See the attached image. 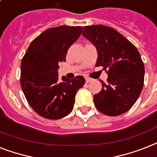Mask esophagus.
Returning a JSON list of instances; mask_svg holds the SVG:
<instances>
[{"label":"esophagus","mask_w":157,"mask_h":157,"mask_svg":"<svg viewBox=\"0 0 157 157\" xmlns=\"http://www.w3.org/2000/svg\"><path fill=\"white\" fill-rule=\"evenodd\" d=\"M85 79H86V82H90L91 81H92V79H91V78H87V77L85 78Z\"/></svg>","instance_id":"34e87169"}]
</instances>
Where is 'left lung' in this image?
<instances>
[{
  "mask_svg": "<svg viewBox=\"0 0 157 157\" xmlns=\"http://www.w3.org/2000/svg\"><path fill=\"white\" fill-rule=\"evenodd\" d=\"M82 36L98 51L96 66L108 70L107 83L94 95L96 108L110 116L127 112L140 96L144 82V64L135 46L115 29L99 25L84 26Z\"/></svg>",
  "mask_w": 157,
  "mask_h": 157,
  "instance_id": "left-lung-1",
  "label": "left lung"
}]
</instances>
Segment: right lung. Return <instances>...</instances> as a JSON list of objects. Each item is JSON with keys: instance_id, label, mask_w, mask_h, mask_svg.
I'll return each mask as SVG.
<instances>
[{"instance_id": "add662e5", "label": "right lung", "mask_w": 157, "mask_h": 157, "mask_svg": "<svg viewBox=\"0 0 157 157\" xmlns=\"http://www.w3.org/2000/svg\"><path fill=\"white\" fill-rule=\"evenodd\" d=\"M82 33L80 26L51 28L29 45L21 61L20 84L29 105L42 117L59 120L74 108L75 95L85 83L83 76L58 80L59 63Z\"/></svg>"}]
</instances>
